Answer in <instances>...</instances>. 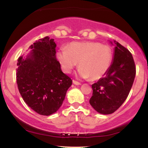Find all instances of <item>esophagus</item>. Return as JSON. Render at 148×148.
I'll return each mask as SVG.
<instances>
[{"label": "esophagus", "instance_id": "34e87169", "mask_svg": "<svg viewBox=\"0 0 148 148\" xmlns=\"http://www.w3.org/2000/svg\"><path fill=\"white\" fill-rule=\"evenodd\" d=\"M73 84L76 85V86H79V85H81V83H79V82H78V81L73 80Z\"/></svg>", "mask_w": 148, "mask_h": 148}]
</instances>
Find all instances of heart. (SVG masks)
Segmentation results:
<instances>
[{"instance_id":"heart-1","label":"heart","mask_w":148,"mask_h":148,"mask_svg":"<svg viewBox=\"0 0 148 148\" xmlns=\"http://www.w3.org/2000/svg\"><path fill=\"white\" fill-rule=\"evenodd\" d=\"M62 71L69 74L79 62L77 75L82 79L98 80L106 74L113 60V51L99 42H72L58 53Z\"/></svg>"}]
</instances>
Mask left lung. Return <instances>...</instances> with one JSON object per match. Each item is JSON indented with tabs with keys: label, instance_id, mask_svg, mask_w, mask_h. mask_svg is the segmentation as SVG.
Returning a JSON list of instances; mask_svg holds the SVG:
<instances>
[{
	"label": "left lung",
	"instance_id": "1",
	"mask_svg": "<svg viewBox=\"0 0 148 148\" xmlns=\"http://www.w3.org/2000/svg\"><path fill=\"white\" fill-rule=\"evenodd\" d=\"M110 43L115 47L111 65L102 78L92 85V95L90 99L92 108L103 115L111 114L123 104L136 76L132 53L115 40Z\"/></svg>",
	"mask_w": 148,
	"mask_h": 148
}]
</instances>
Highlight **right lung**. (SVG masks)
Masks as SVG:
<instances>
[{
  "instance_id": "add662e5",
  "label": "right lung",
  "mask_w": 148,
  "mask_h": 148,
  "mask_svg": "<svg viewBox=\"0 0 148 148\" xmlns=\"http://www.w3.org/2000/svg\"><path fill=\"white\" fill-rule=\"evenodd\" d=\"M53 39H40L18 58L16 83L20 94L30 108L42 115L56 113L63 102L72 81L62 72L56 59Z\"/></svg>"
}]
</instances>
